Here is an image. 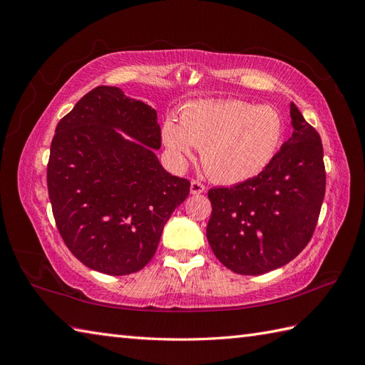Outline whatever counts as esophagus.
<instances>
[{
    "label": "esophagus",
    "instance_id": "34e87169",
    "mask_svg": "<svg viewBox=\"0 0 365 365\" xmlns=\"http://www.w3.org/2000/svg\"><path fill=\"white\" fill-rule=\"evenodd\" d=\"M204 192H205V185H204L201 181L193 180V181L190 182V193H192V195H201V193H204Z\"/></svg>",
    "mask_w": 365,
    "mask_h": 365
}]
</instances>
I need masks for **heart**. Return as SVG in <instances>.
<instances>
[{
  "mask_svg": "<svg viewBox=\"0 0 365 365\" xmlns=\"http://www.w3.org/2000/svg\"><path fill=\"white\" fill-rule=\"evenodd\" d=\"M163 143L176 168L192 161L195 148L210 178L224 184L244 182L259 175L277 152L283 120L277 109L242 101H208L187 105L180 123L163 125Z\"/></svg>",
  "mask_w": 365,
  "mask_h": 365,
  "instance_id": "obj_1",
  "label": "heart"
}]
</instances>
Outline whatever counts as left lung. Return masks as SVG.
Returning a JSON list of instances; mask_svg holds the SVG:
<instances>
[{
	"label": "left lung",
	"mask_w": 365,
	"mask_h": 365,
	"mask_svg": "<svg viewBox=\"0 0 365 365\" xmlns=\"http://www.w3.org/2000/svg\"><path fill=\"white\" fill-rule=\"evenodd\" d=\"M291 118V138L257 176L208 190V244L236 274L259 275L289 263L317 227L326 192L322 138L294 103Z\"/></svg>",
	"instance_id": "obj_1"
}]
</instances>
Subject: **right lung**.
Returning a JSON list of instances; mask_svg holds the SVG:
<instances>
[{"label":"right lung","instance_id":"right-lung-1","mask_svg":"<svg viewBox=\"0 0 365 365\" xmlns=\"http://www.w3.org/2000/svg\"><path fill=\"white\" fill-rule=\"evenodd\" d=\"M157 120L145 102L103 85L56 126L47 165L53 216L73 256L94 271L145 268L165 222L189 196L190 181L165 172L153 150L161 148Z\"/></svg>","mask_w":365,"mask_h":365}]
</instances>
